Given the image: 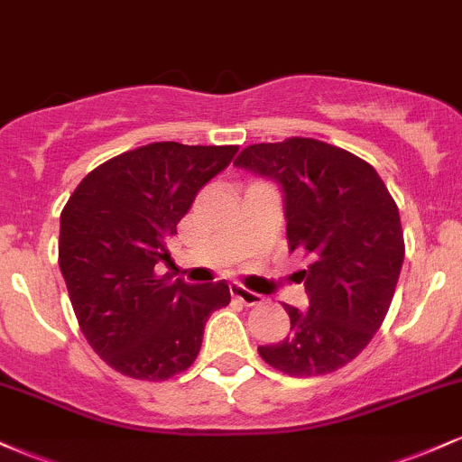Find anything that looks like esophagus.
<instances>
[{"instance_id":"obj_1","label":"esophagus","mask_w":462,"mask_h":462,"mask_svg":"<svg viewBox=\"0 0 462 462\" xmlns=\"http://www.w3.org/2000/svg\"><path fill=\"white\" fill-rule=\"evenodd\" d=\"M230 293H232V298H236L238 301H243V304H245V306H256V304H261V301H263V295L254 293V291H249V289H245V286H241V284H232L230 286Z\"/></svg>"}]
</instances>
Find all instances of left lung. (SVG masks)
Returning <instances> with one entry per match:
<instances>
[{"label":"left lung","instance_id":"1","mask_svg":"<svg viewBox=\"0 0 462 462\" xmlns=\"http://www.w3.org/2000/svg\"><path fill=\"white\" fill-rule=\"evenodd\" d=\"M235 164L280 184L289 249L309 261L300 272L309 309L284 304L289 337L258 354L295 378L341 369L367 347L393 300L404 263L397 204L369 162L317 139L249 145Z\"/></svg>","mask_w":462,"mask_h":462}]
</instances>
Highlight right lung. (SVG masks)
Masks as SVG:
<instances>
[{
  "mask_svg": "<svg viewBox=\"0 0 462 462\" xmlns=\"http://www.w3.org/2000/svg\"><path fill=\"white\" fill-rule=\"evenodd\" d=\"M236 145L152 143L93 169L60 215L58 264L79 330L115 371L167 380L198 358L204 326L230 304L226 280L187 284L153 272L169 261L195 195Z\"/></svg>",
  "mask_w": 462,
  "mask_h": 462,
  "instance_id": "add662e5",
  "label": "right lung"
}]
</instances>
